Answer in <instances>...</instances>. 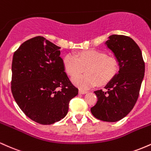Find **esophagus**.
Returning <instances> with one entry per match:
<instances>
[{
	"label": "esophagus",
	"instance_id": "obj_1",
	"mask_svg": "<svg viewBox=\"0 0 151 151\" xmlns=\"http://www.w3.org/2000/svg\"><path fill=\"white\" fill-rule=\"evenodd\" d=\"M79 93H80V94H84V93H87V91H84V90L79 89Z\"/></svg>",
	"mask_w": 151,
	"mask_h": 151
}]
</instances>
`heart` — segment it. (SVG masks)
I'll return each instance as SVG.
<instances>
[{
	"label": "heart",
	"mask_w": 151,
	"mask_h": 151,
	"mask_svg": "<svg viewBox=\"0 0 151 151\" xmlns=\"http://www.w3.org/2000/svg\"><path fill=\"white\" fill-rule=\"evenodd\" d=\"M65 70L74 85L81 89H89L97 84L104 85L116 76L119 70V60L114 56H107L104 52L90 50L76 54L70 53L63 58ZM86 68V74L77 76Z\"/></svg>",
	"instance_id": "b5f03b06"
}]
</instances>
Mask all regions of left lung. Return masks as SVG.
I'll return each mask as SVG.
<instances>
[{
  "mask_svg": "<svg viewBox=\"0 0 151 151\" xmlns=\"http://www.w3.org/2000/svg\"><path fill=\"white\" fill-rule=\"evenodd\" d=\"M106 45L119 60V71L104 90L94 91L98 101L91 112L99 120L116 122L127 116L136 104L144 77L145 63L141 49L130 37L112 35Z\"/></svg>",
  "mask_w": 151,
  "mask_h": 151,
  "instance_id": "1",
  "label": "left lung"
}]
</instances>
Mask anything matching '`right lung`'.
<instances>
[{"instance_id":"obj_1","label":"right lung","mask_w":151,"mask_h":151,"mask_svg":"<svg viewBox=\"0 0 151 151\" xmlns=\"http://www.w3.org/2000/svg\"><path fill=\"white\" fill-rule=\"evenodd\" d=\"M60 47L37 36L14 52L11 91L23 113L43 125L67 115L70 100L78 94L65 72Z\"/></svg>"}]
</instances>
